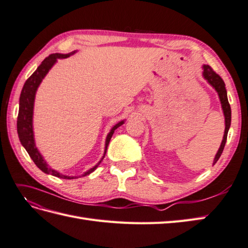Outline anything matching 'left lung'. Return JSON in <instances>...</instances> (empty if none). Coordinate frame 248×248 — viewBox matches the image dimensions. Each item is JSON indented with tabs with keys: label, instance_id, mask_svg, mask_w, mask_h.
Here are the masks:
<instances>
[{
	"label": "left lung",
	"instance_id": "1",
	"mask_svg": "<svg viewBox=\"0 0 248 248\" xmlns=\"http://www.w3.org/2000/svg\"><path fill=\"white\" fill-rule=\"evenodd\" d=\"M203 78H205L209 84H210L214 89H216L218 93L219 100H221L222 103V108L224 111L225 115V134H224V138L222 141V144L218 148V152L217 154L216 158H214V163H217V161L221 157L223 150L225 147V144H226V140H227V134L230 127V123H232V109H230V105L227 98V91L226 88H225L224 80L221 78V76L214 72L213 69L210 67V65H203Z\"/></svg>",
	"mask_w": 248,
	"mask_h": 248
}]
</instances>
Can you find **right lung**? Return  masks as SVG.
Masks as SVG:
<instances>
[{
	"label": "right lung",
	"instance_id": "obj_1",
	"mask_svg": "<svg viewBox=\"0 0 248 248\" xmlns=\"http://www.w3.org/2000/svg\"><path fill=\"white\" fill-rule=\"evenodd\" d=\"M69 56H70L69 54H51L48 57H46L45 60H43L35 72L32 73L29 78H27V80L25 81V84L23 86V89L21 91L20 107H19L18 120H16V129H18V135H19V139L21 141V144L24 146L26 152L29 153L30 157L32 159V161L35 162L36 166L39 168L42 172H45L46 174H51L53 176H56V177L63 178V179H73L74 177H70V176H64L62 174H59L55 170H52L49 168L46 164V162L43 160L42 156L40 155V153L38 152L37 147L35 145L34 134H32V108H34V100H35L37 88L40 85L43 78H45L46 73L48 72V70L51 69L52 65L57 62L58 58H67ZM123 123L124 122L122 121V122H120L115 126H113L111 131L108 134L107 139H106L105 154L107 151L109 141L111 139L114 130ZM101 161L98 162V164L101 163ZM98 164H96L94 168H92L91 170H88V172H86L85 175L92 173L93 170L97 168Z\"/></svg>",
	"mask_w": 248,
	"mask_h": 248
}]
</instances>
